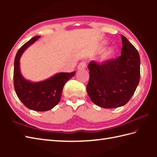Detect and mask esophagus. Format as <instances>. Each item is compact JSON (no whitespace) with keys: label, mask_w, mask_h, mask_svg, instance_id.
Returning <instances> with one entry per match:
<instances>
[{"label":"esophagus","mask_w":157,"mask_h":157,"mask_svg":"<svg viewBox=\"0 0 157 157\" xmlns=\"http://www.w3.org/2000/svg\"><path fill=\"white\" fill-rule=\"evenodd\" d=\"M86 67V63L85 61H82L81 63H79V64L78 65V69H85Z\"/></svg>","instance_id":"obj_1"}]
</instances>
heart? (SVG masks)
Listing matches in <instances>:
<instances>
[{"label":"heart","mask_w":157,"mask_h":157,"mask_svg":"<svg viewBox=\"0 0 157 157\" xmlns=\"http://www.w3.org/2000/svg\"><path fill=\"white\" fill-rule=\"evenodd\" d=\"M103 44H104V43H103V44L101 46V48L102 47V45ZM113 52H114V50H113V48H109V49H108L107 51L105 52L104 56H105V58H109V57H110V56H111L113 55Z\"/></svg>","instance_id":"heart-1"}]
</instances>
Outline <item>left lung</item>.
<instances>
[{
  "label": "left lung",
  "instance_id": "obj_1",
  "mask_svg": "<svg viewBox=\"0 0 157 157\" xmlns=\"http://www.w3.org/2000/svg\"><path fill=\"white\" fill-rule=\"evenodd\" d=\"M121 55L101 63L88 65L87 92L95 105L105 109L125 105L132 98L140 78V58L132 43L121 35Z\"/></svg>",
  "mask_w": 157,
  "mask_h": 157
}]
</instances>
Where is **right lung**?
Returning <instances> with one entry per match:
<instances>
[{
  "instance_id": "add662e5",
  "label": "right lung",
  "mask_w": 157,
  "mask_h": 157,
  "mask_svg": "<svg viewBox=\"0 0 157 157\" xmlns=\"http://www.w3.org/2000/svg\"><path fill=\"white\" fill-rule=\"evenodd\" d=\"M40 38L35 36L19 49L15 58L13 82L15 90L19 99L26 107L36 111H46L52 109L61 100L65 83L74 76L75 71L59 73L46 80L30 82L21 75L19 60L23 51Z\"/></svg>"
}]
</instances>
